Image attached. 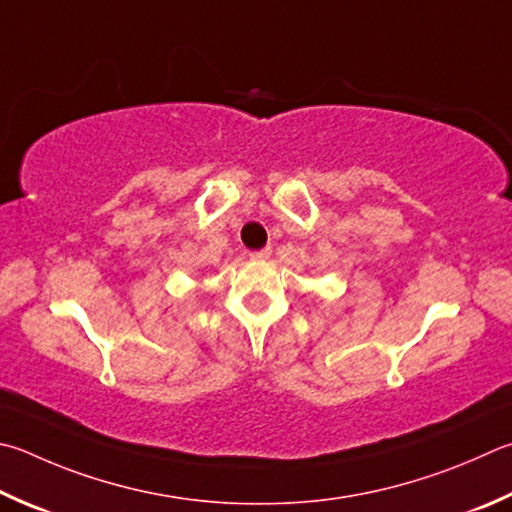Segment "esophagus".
<instances>
[{"instance_id": "34e87169", "label": "esophagus", "mask_w": 512, "mask_h": 512, "mask_svg": "<svg viewBox=\"0 0 512 512\" xmlns=\"http://www.w3.org/2000/svg\"><path fill=\"white\" fill-rule=\"evenodd\" d=\"M250 257L253 259H266V257H271V248H262V250H253V253H250Z\"/></svg>"}]
</instances>
